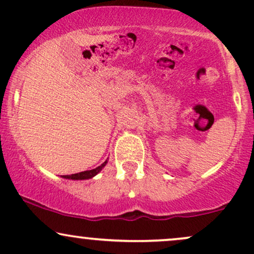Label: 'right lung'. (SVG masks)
Returning <instances> with one entry per match:
<instances>
[{"label":"right lung","instance_id":"right-lung-1","mask_svg":"<svg viewBox=\"0 0 254 254\" xmlns=\"http://www.w3.org/2000/svg\"><path fill=\"white\" fill-rule=\"evenodd\" d=\"M107 164V160L104 162V164H101L99 167L94 168V170H90V171H84V172H80V173H76V174H70V176H63V178H65V179H72V180H84V179H90V178H93L94 176H97V174L100 172L103 168L106 166Z\"/></svg>","mask_w":254,"mask_h":254}]
</instances>
